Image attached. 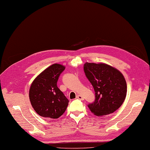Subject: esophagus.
Wrapping results in <instances>:
<instances>
[{
  "label": "esophagus",
  "instance_id": "esophagus-1",
  "mask_svg": "<svg viewBox=\"0 0 150 150\" xmlns=\"http://www.w3.org/2000/svg\"><path fill=\"white\" fill-rule=\"evenodd\" d=\"M76 99H79V100H81V101H82V100H83L84 99V98H83V97L82 96H81V95H77L76 96Z\"/></svg>",
  "mask_w": 150,
  "mask_h": 150
}]
</instances>
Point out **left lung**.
I'll return each mask as SVG.
<instances>
[{
  "instance_id": "obj_1",
  "label": "left lung",
  "mask_w": 150,
  "mask_h": 150,
  "mask_svg": "<svg viewBox=\"0 0 150 150\" xmlns=\"http://www.w3.org/2000/svg\"><path fill=\"white\" fill-rule=\"evenodd\" d=\"M83 70L95 92V101L88 105L91 112L101 117L120 108L127 94V83L122 73L108 64L87 62Z\"/></svg>"
}]
</instances>
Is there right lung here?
I'll list each match as a JSON object with an SVG mask.
<instances>
[{
  "label": "right lung",
  "mask_w": 150,
  "mask_h": 150,
  "mask_svg": "<svg viewBox=\"0 0 150 150\" xmlns=\"http://www.w3.org/2000/svg\"><path fill=\"white\" fill-rule=\"evenodd\" d=\"M64 69L61 64H52L38 75L30 86V101L40 116L56 119L66 111L69 101L57 86L59 76Z\"/></svg>",
  "instance_id": "obj_1"
}]
</instances>
